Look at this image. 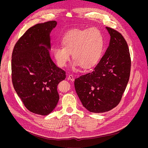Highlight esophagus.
<instances>
[{"mask_svg": "<svg viewBox=\"0 0 148 148\" xmlns=\"http://www.w3.org/2000/svg\"><path fill=\"white\" fill-rule=\"evenodd\" d=\"M68 79L69 80H71V81H72V82H73V81L74 80V77H73V75H71V74L68 75Z\"/></svg>", "mask_w": 148, "mask_h": 148, "instance_id": "obj_1", "label": "esophagus"}]
</instances>
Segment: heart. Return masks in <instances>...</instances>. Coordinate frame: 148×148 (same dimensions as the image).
I'll list each match as a JSON object with an SVG mask.
<instances>
[{"instance_id":"heart-1","label":"heart","mask_w":148,"mask_h":148,"mask_svg":"<svg viewBox=\"0 0 148 148\" xmlns=\"http://www.w3.org/2000/svg\"><path fill=\"white\" fill-rule=\"evenodd\" d=\"M61 45L62 47H56L53 50L59 67L66 66L71 54L74 60L73 68L81 66L84 69H90L98 64L101 57L104 40L101 33L96 28L74 29L64 35Z\"/></svg>"}]
</instances>
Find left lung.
I'll return each mask as SVG.
<instances>
[{
    "label": "left lung",
    "instance_id": "obj_1",
    "mask_svg": "<svg viewBox=\"0 0 148 148\" xmlns=\"http://www.w3.org/2000/svg\"><path fill=\"white\" fill-rule=\"evenodd\" d=\"M109 45L94 71L74 81L83 106L90 112L104 113L117 106L128 84L131 58L128 44L118 31L106 27Z\"/></svg>",
    "mask_w": 148,
    "mask_h": 148
}]
</instances>
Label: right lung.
I'll use <instances>...</instances> for the list:
<instances>
[{
	"instance_id": "obj_1",
	"label": "right lung",
	"mask_w": 148,
	"mask_h": 148,
	"mask_svg": "<svg viewBox=\"0 0 148 148\" xmlns=\"http://www.w3.org/2000/svg\"><path fill=\"white\" fill-rule=\"evenodd\" d=\"M56 21L30 27L15 44L11 60L14 88L30 112L45 116L56 107L59 95L57 86L65 71L51 59L50 33Z\"/></svg>"
}]
</instances>
